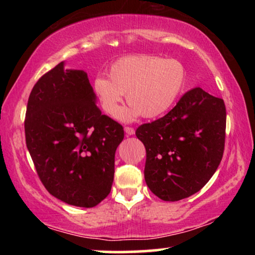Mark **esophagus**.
Masks as SVG:
<instances>
[{
    "mask_svg": "<svg viewBox=\"0 0 255 255\" xmlns=\"http://www.w3.org/2000/svg\"><path fill=\"white\" fill-rule=\"evenodd\" d=\"M124 131L127 132V134H128V135H132V134H134V128H131V127H125V128H124Z\"/></svg>",
    "mask_w": 255,
    "mask_h": 255,
    "instance_id": "1",
    "label": "esophagus"
}]
</instances>
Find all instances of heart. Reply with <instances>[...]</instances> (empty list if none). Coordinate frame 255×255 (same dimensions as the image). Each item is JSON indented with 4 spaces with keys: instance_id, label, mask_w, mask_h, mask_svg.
<instances>
[{
    "instance_id": "heart-1",
    "label": "heart",
    "mask_w": 255,
    "mask_h": 255,
    "mask_svg": "<svg viewBox=\"0 0 255 255\" xmlns=\"http://www.w3.org/2000/svg\"><path fill=\"white\" fill-rule=\"evenodd\" d=\"M109 77L100 75L93 89L102 109L115 116L124 94L130 107L117 115L124 122L142 115L155 118L167 113L182 94L187 71L182 62L155 55H130L116 60L109 67Z\"/></svg>"
}]
</instances>
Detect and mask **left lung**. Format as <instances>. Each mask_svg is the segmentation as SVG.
I'll return each instance as SVG.
<instances>
[{
	"label": "left lung",
	"instance_id": "left-lung-1",
	"mask_svg": "<svg viewBox=\"0 0 255 255\" xmlns=\"http://www.w3.org/2000/svg\"><path fill=\"white\" fill-rule=\"evenodd\" d=\"M224 101L197 87L176 106L135 131L146 148L145 181L163 201L175 202L200 191L222 161L225 146Z\"/></svg>",
	"mask_w": 255,
	"mask_h": 255
}]
</instances>
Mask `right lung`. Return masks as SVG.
<instances>
[{
	"label": "right lung",
	"instance_id": "obj_1",
	"mask_svg": "<svg viewBox=\"0 0 255 255\" xmlns=\"http://www.w3.org/2000/svg\"><path fill=\"white\" fill-rule=\"evenodd\" d=\"M24 128L38 176L51 195L82 208L96 207L109 195L124 128L96 106L85 72L65 71L60 62L45 73L30 93Z\"/></svg>",
	"mask_w": 255,
	"mask_h": 255
}]
</instances>
